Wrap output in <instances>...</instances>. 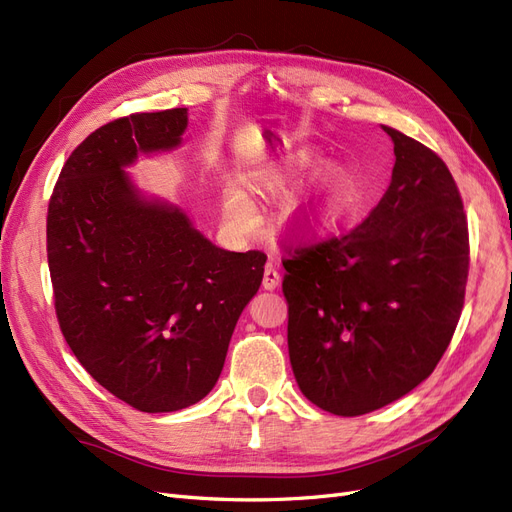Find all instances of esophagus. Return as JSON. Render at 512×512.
<instances>
[{
	"instance_id": "obj_1",
	"label": "esophagus",
	"mask_w": 512,
	"mask_h": 512,
	"mask_svg": "<svg viewBox=\"0 0 512 512\" xmlns=\"http://www.w3.org/2000/svg\"><path fill=\"white\" fill-rule=\"evenodd\" d=\"M282 282V275L277 271V267L273 265V260L265 267V275H262V288L265 290H275Z\"/></svg>"
}]
</instances>
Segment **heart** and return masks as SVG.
Segmentation results:
<instances>
[{"label":"heart","instance_id":"obj_1","mask_svg":"<svg viewBox=\"0 0 512 512\" xmlns=\"http://www.w3.org/2000/svg\"><path fill=\"white\" fill-rule=\"evenodd\" d=\"M307 162V158H303ZM282 183V175L273 177V185ZM356 198V179L342 166H331L322 173L318 188L312 196V211L316 220L333 222L344 215ZM224 215L230 224L239 228L250 226L254 220V209L241 192L228 190L224 194Z\"/></svg>","mask_w":512,"mask_h":512}]
</instances>
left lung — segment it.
Returning a JSON list of instances; mask_svg holds the SVG:
<instances>
[{
    "mask_svg": "<svg viewBox=\"0 0 512 512\" xmlns=\"http://www.w3.org/2000/svg\"><path fill=\"white\" fill-rule=\"evenodd\" d=\"M382 128L395 166L380 203L342 235L282 245L294 378L337 416L374 412L421 384L466 297L468 218L451 170L423 143Z\"/></svg>",
    "mask_w": 512,
    "mask_h": 512,
    "instance_id": "left-lung-1",
    "label": "left lung"
}]
</instances>
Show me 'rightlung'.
Wrapping results in <instances>:
<instances>
[{
  "instance_id": "right-lung-1",
  "label": "right lung",
  "mask_w": 512,
  "mask_h": 512,
  "mask_svg": "<svg viewBox=\"0 0 512 512\" xmlns=\"http://www.w3.org/2000/svg\"><path fill=\"white\" fill-rule=\"evenodd\" d=\"M185 108L108 121L61 168L46 215L59 329L89 376L141 412H175L218 382L267 254L226 252L179 209L136 196L123 166L177 147Z\"/></svg>"
}]
</instances>
